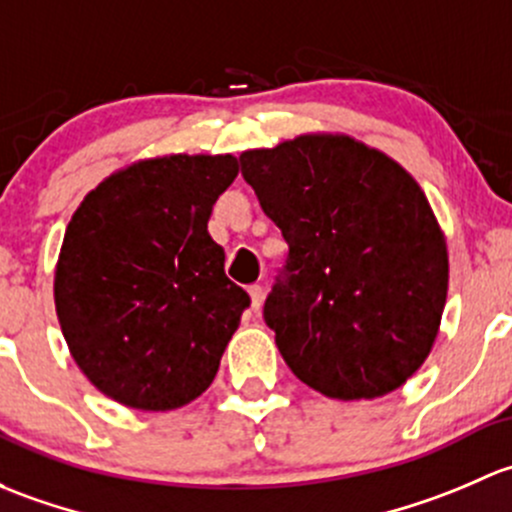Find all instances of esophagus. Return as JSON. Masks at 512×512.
Wrapping results in <instances>:
<instances>
[{"label": "esophagus", "mask_w": 512, "mask_h": 512, "mask_svg": "<svg viewBox=\"0 0 512 512\" xmlns=\"http://www.w3.org/2000/svg\"><path fill=\"white\" fill-rule=\"evenodd\" d=\"M249 295H251V308L261 310V305H263V288L261 286H251L249 288Z\"/></svg>", "instance_id": "obj_1"}]
</instances>
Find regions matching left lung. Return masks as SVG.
Wrapping results in <instances>:
<instances>
[{
  "label": "left lung",
  "mask_w": 512,
  "mask_h": 512,
  "mask_svg": "<svg viewBox=\"0 0 512 512\" xmlns=\"http://www.w3.org/2000/svg\"><path fill=\"white\" fill-rule=\"evenodd\" d=\"M239 160L291 249L263 308L291 372L342 402L402 387L429 357L449 293V246L419 182L342 133Z\"/></svg>",
  "instance_id": "1"
}]
</instances>
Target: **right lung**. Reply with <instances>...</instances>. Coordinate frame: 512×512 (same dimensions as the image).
<instances>
[{
	"instance_id": "obj_1",
	"label": "right lung",
	"mask_w": 512,
	"mask_h": 512,
	"mask_svg": "<svg viewBox=\"0 0 512 512\" xmlns=\"http://www.w3.org/2000/svg\"><path fill=\"white\" fill-rule=\"evenodd\" d=\"M234 155L135 160L83 197L54 271L61 333L88 382L123 407L170 412L207 392L249 293L207 224Z\"/></svg>"
}]
</instances>
